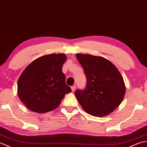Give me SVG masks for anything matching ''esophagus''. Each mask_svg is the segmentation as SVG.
<instances>
[{
	"instance_id": "esophagus-1",
	"label": "esophagus",
	"mask_w": 147,
	"mask_h": 147,
	"mask_svg": "<svg viewBox=\"0 0 147 147\" xmlns=\"http://www.w3.org/2000/svg\"><path fill=\"white\" fill-rule=\"evenodd\" d=\"M71 91H72L74 92V91H75V90H76V86H71Z\"/></svg>"
}]
</instances>
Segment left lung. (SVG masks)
I'll list each match as a JSON object with an SVG mask.
<instances>
[{
	"label": "left lung",
	"mask_w": 147,
	"mask_h": 147,
	"mask_svg": "<svg viewBox=\"0 0 147 147\" xmlns=\"http://www.w3.org/2000/svg\"><path fill=\"white\" fill-rule=\"evenodd\" d=\"M86 77V87L75 95L87 113L95 117L110 114L121 103L125 92L123 78L112 63L101 56L76 54Z\"/></svg>",
	"instance_id": "8db88e82"
}]
</instances>
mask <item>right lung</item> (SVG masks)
Returning <instances> with one entry per match:
<instances>
[{"label":"right lung","instance_id":"right-lung-1","mask_svg":"<svg viewBox=\"0 0 147 147\" xmlns=\"http://www.w3.org/2000/svg\"><path fill=\"white\" fill-rule=\"evenodd\" d=\"M66 60L65 54H51L35 59L24 70L18 80V94L28 109L51 111L71 91L62 71Z\"/></svg>","mask_w":147,"mask_h":147}]
</instances>
